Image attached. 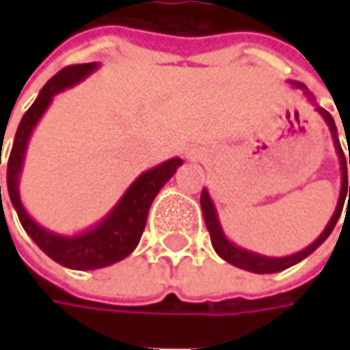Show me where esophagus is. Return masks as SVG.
I'll use <instances>...</instances> for the list:
<instances>
[{
    "label": "esophagus",
    "mask_w": 350,
    "mask_h": 350,
    "mask_svg": "<svg viewBox=\"0 0 350 350\" xmlns=\"http://www.w3.org/2000/svg\"><path fill=\"white\" fill-rule=\"evenodd\" d=\"M187 157H195V155L191 154V152H187Z\"/></svg>",
    "instance_id": "esophagus-1"
}]
</instances>
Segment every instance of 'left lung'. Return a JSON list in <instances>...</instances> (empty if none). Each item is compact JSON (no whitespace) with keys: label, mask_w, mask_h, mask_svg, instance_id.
<instances>
[{"label":"left lung","mask_w":350,"mask_h":350,"mask_svg":"<svg viewBox=\"0 0 350 350\" xmlns=\"http://www.w3.org/2000/svg\"><path fill=\"white\" fill-rule=\"evenodd\" d=\"M294 88L302 89L304 95L308 97V101L314 105V109H316L317 113L321 115V118L325 120V124L329 126L331 136H333V144H335V150H337V155H339V163H341V193H339V200H337V208L333 212V216H331V220L325 226V230L319 234L314 243H310L308 247L302 249V251H298V253H294V255H288V257H267V255H261V253H255V251H249V249L239 247V245H235L232 243L226 234H224L222 230V224L218 220V212H216V206H214V202H212V198H210L208 191L206 189H202V195H200V206H202V214H204V222H206V228H208L210 232V239H212V247L214 251L222 257L224 261H228L230 265H234L237 269H243V271H249V273H257V275H269V273H280V271H284V269H288L292 265H296V262L304 261L308 255H312L314 251H316L327 237L333 232V228H335V224L339 220V216H341V212H343V204L346 200V193H349V200L347 201V206L350 204V185L349 179H347V159H345L343 150H341V144H339V136H337V126H335V120H333V116L323 109V107H319L316 103V97L308 91L306 85L302 83H292ZM349 163H350V148H349Z\"/></svg>","instance_id":"1"}]
</instances>
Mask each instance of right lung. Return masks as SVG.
<instances>
[{
    "label": "right lung",
    "mask_w": 350,
    "mask_h": 350,
    "mask_svg": "<svg viewBox=\"0 0 350 350\" xmlns=\"http://www.w3.org/2000/svg\"><path fill=\"white\" fill-rule=\"evenodd\" d=\"M97 68H99L97 62L75 64V66L64 68L62 72L48 79L46 85L40 89L36 101L21 118L15 140H13V148L9 154V161H7V191H9L13 208L17 210L21 226L50 259H54L68 269H75V271L103 269V267H109V265L122 261L124 257H128L140 243L142 232L146 228L148 212H150L154 198L161 191V187L175 175L177 167L183 165L181 157H171L167 161L144 171L140 177H136V181L124 191V195L120 196V200L113 206V210L93 228H89L81 234L62 235L50 232L29 216V212L21 202L19 177L34 126L46 113L54 95H58L64 89L81 83Z\"/></svg>",
    "instance_id": "1"
}]
</instances>
